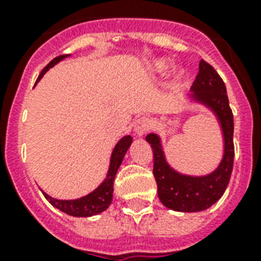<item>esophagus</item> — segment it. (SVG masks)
Listing matches in <instances>:
<instances>
[{
  "label": "esophagus",
  "mask_w": 261,
  "mask_h": 261,
  "mask_svg": "<svg viewBox=\"0 0 261 261\" xmlns=\"http://www.w3.org/2000/svg\"><path fill=\"white\" fill-rule=\"evenodd\" d=\"M151 126H153V123L149 118H139L135 120L134 123V133L138 137H142L147 133V131H150Z\"/></svg>",
  "instance_id": "34e87169"
}]
</instances>
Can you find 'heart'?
Returning a JSON list of instances; mask_svg holds the SVG:
<instances>
[{"mask_svg":"<svg viewBox=\"0 0 261 261\" xmlns=\"http://www.w3.org/2000/svg\"><path fill=\"white\" fill-rule=\"evenodd\" d=\"M168 65L165 62H163V61H159V62L154 63V70L155 71H160V73H163V71L167 70Z\"/></svg>","mask_w":261,"mask_h":261,"instance_id":"obj_1","label":"heart"}]
</instances>
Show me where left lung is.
<instances>
[{"instance_id":"1","label":"left lung","mask_w":261,"mask_h":261,"mask_svg":"<svg viewBox=\"0 0 261 261\" xmlns=\"http://www.w3.org/2000/svg\"><path fill=\"white\" fill-rule=\"evenodd\" d=\"M191 92L188 100L208 108L215 115L222 131V160L214 171L203 176L180 173L168 163L160 135L154 133L146 135V141L153 149V174L157 181L160 200L168 208L181 213L203 211L218 202L229 184L234 160V124L226 87L214 67L203 59L199 63V73Z\"/></svg>"}]
</instances>
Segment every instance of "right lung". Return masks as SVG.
Listing matches in <instances>:
<instances>
[{
  "instance_id": "1",
  "label": "right lung",
  "mask_w": 261,
  "mask_h": 261,
  "mask_svg": "<svg viewBox=\"0 0 261 261\" xmlns=\"http://www.w3.org/2000/svg\"><path fill=\"white\" fill-rule=\"evenodd\" d=\"M70 55H59L57 58H54L44 69L42 70L40 75L38 77V81L42 79L43 75L46 74V71H48L53 66H55L57 63L63 61ZM133 143V138L131 135H124L116 145H115L112 154H111L110 167H108V172H107L106 178L102 180L100 186L93 190L90 194L85 195L83 198L71 199V200H61V199L51 198L50 195H47L44 191H42L44 198L57 207L58 210L63 211L65 214L73 215V217H92V215H97L102 211H106L110 207L111 202H112V196H114V180L116 176L120 164H122L124 155H126L128 147Z\"/></svg>"
}]
</instances>
